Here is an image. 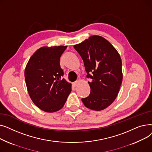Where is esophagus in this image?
<instances>
[{"label": "esophagus", "instance_id": "esophagus-1", "mask_svg": "<svg viewBox=\"0 0 152 152\" xmlns=\"http://www.w3.org/2000/svg\"><path fill=\"white\" fill-rule=\"evenodd\" d=\"M78 83H79V81H76L75 82H74V83H73V86H74L75 87L77 86V84H78Z\"/></svg>", "mask_w": 152, "mask_h": 152}]
</instances>
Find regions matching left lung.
Wrapping results in <instances>:
<instances>
[{
	"label": "left lung",
	"mask_w": 152,
	"mask_h": 152,
	"mask_svg": "<svg viewBox=\"0 0 152 152\" xmlns=\"http://www.w3.org/2000/svg\"><path fill=\"white\" fill-rule=\"evenodd\" d=\"M83 60L91 93L82 99L89 109L100 111L112 103L116 98L123 81L122 62L115 48L107 40L92 36L74 45Z\"/></svg>",
	"instance_id": "left-lung-1"
}]
</instances>
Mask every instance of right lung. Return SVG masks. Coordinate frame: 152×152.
<instances>
[{"instance_id": "add662e5", "label": "right lung", "mask_w": 152, "mask_h": 152, "mask_svg": "<svg viewBox=\"0 0 152 152\" xmlns=\"http://www.w3.org/2000/svg\"><path fill=\"white\" fill-rule=\"evenodd\" d=\"M67 46L43 47L29 58L25 71L29 96L45 112L60 110L71 91V84L63 78L60 58Z\"/></svg>"}]
</instances>
